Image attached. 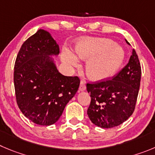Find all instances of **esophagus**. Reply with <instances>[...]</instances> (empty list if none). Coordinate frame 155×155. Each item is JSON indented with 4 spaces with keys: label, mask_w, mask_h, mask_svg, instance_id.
Returning a JSON list of instances; mask_svg holds the SVG:
<instances>
[{
    "label": "esophagus",
    "mask_w": 155,
    "mask_h": 155,
    "mask_svg": "<svg viewBox=\"0 0 155 155\" xmlns=\"http://www.w3.org/2000/svg\"><path fill=\"white\" fill-rule=\"evenodd\" d=\"M86 83H85L84 81H81L80 82V85H79V91H84L86 90Z\"/></svg>",
    "instance_id": "obj_1"
}]
</instances>
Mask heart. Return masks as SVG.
Here are the masks:
<instances>
[{
    "label": "heart",
    "mask_w": 155,
    "mask_h": 155,
    "mask_svg": "<svg viewBox=\"0 0 155 155\" xmlns=\"http://www.w3.org/2000/svg\"><path fill=\"white\" fill-rule=\"evenodd\" d=\"M76 53L82 59H88L86 72L93 79H102L118 70L124 60L123 50L108 39H85L76 46ZM63 60L69 66L77 63V58L69 50H65Z\"/></svg>",
    "instance_id": "obj_1"
}]
</instances>
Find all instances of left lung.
Instances as JSON below:
<instances>
[{
    "label": "left lung",
    "instance_id": "8db88e82",
    "mask_svg": "<svg viewBox=\"0 0 155 155\" xmlns=\"http://www.w3.org/2000/svg\"><path fill=\"white\" fill-rule=\"evenodd\" d=\"M127 42V41H126ZM138 56L133 50L125 65L112 79L88 82L91 102L88 116L94 125L110 128L121 125L134 112L141 82Z\"/></svg>",
    "mask_w": 155,
    "mask_h": 155
}]
</instances>
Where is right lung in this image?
Returning a JSON list of instances; mask_svg holds the SVG:
<instances>
[{
  "mask_svg": "<svg viewBox=\"0 0 155 155\" xmlns=\"http://www.w3.org/2000/svg\"><path fill=\"white\" fill-rule=\"evenodd\" d=\"M59 53L50 34L39 30L23 43L17 56L14 82L17 105L37 125L56 122L79 87L78 76H65L57 70L50 56Z\"/></svg>",
  "mask_w": 155,
  "mask_h": 155,
  "instance_id": "1",
  "label": "right lung"
}]
</instances>
